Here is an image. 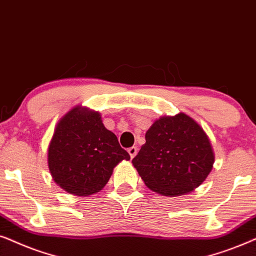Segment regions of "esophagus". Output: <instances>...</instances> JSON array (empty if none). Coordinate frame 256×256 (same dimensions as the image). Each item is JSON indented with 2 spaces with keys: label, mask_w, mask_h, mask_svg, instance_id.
Wrapping results in <instances>:
<instances>
[{
  "label": "esophagus",
  "mask_w": 256,
  "mask_h": 256,
  "mask_svg": "<svg viewBox=\"0 0 256 256\" xmlns=\"http://www.w3.org/2000/svg\"><path fill=\"white\" fill-rule=\"evenodd\" d=\"M128 154H130L131 158H134V156H137V153H138V148H136V146H132V148L128 150Z\"/></svg>",
  "instance_id": "esophagus-1"
}]
</instances>
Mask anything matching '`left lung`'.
Instances as JSON below:
<instances>
[{
	"instance_id": "1",
	"label": "left lung",
	"mask_w": 256,
	"mask_h": 256,
	"mask_svg": "<svg viewBox=\"0 0 256 256\" xmlns=\"http://www.w3.org/2000/svg\"><path fill=\"white\" fill-rule=\"evenodd\" d=\"M145 139L132 164L145 185L156 193L184 196L202 185L212 171L214 153L210 139L185 114L159 118Z\"/></svg>"
}]
</instances>
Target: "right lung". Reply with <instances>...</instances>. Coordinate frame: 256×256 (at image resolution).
Masks as SVG:
<instances>
[{"label":"right lung","mask_w":256,"mask_h":256,"mask_svg":"<svg viewBox=\"0 0 256 256\" xmlns=\"http://www.w3.org/2000/svg\"><path fill=\"white\" fill-rule=\"evenodd\" d=\"M130 154L100 114L76 106L57 122L48 148V165L57 185L68 193L88 196L100 192L114 168Z\"/></svg>","instance_id":"right-lung-1"}]
</instances>
